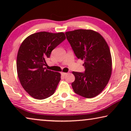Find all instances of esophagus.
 Segmentation results:
<instances>
[{
	"instance_id": "obj_1",
	"label": "esophagus",
	"mask_w": 131,
	"mask_h": 131,
	"mask_svg": "<svg viewBox=\"0 0 131 131\" xmlns=\"http://www.w3.org/2000/svg\"><path fill=\"white\" fill-rule=\"evenodd\" d=\"M61 74L62 75V76H66V75H67V73H63V72H62L61 73Z\"/></svg>"
}]
</instances>
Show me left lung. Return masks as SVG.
I'll list each match as a JSON object with an SVG mask.
<instances>
[{
    "instance_id": "8db88e82",
    "label": "left lung",
    "mask_w": 131,
    "mask_h": 131,
    "mask_svg": "<svg viewBox=\"0 0 131 131\" xmlns=\"http://www.w3.org/2000/svg\"><path fill=\"white\" fill-rule=\"evenodd\" d=\"M66 37L78 59L84 60V73H72L71 83L76 94L85 98L97 96L105 88L112 74V61L106 41L92 30H75L66 32Z\"/></svg>"
}]
</instances>
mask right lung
<instances>
[{"label":"right lung","instance_id":"right-lung-1","mask_svg":"<svg viewBox=\"0 0 131 131\" xmlns=\"http://www.w3.org/2000/svg\"><path fill=\"white\" fill-rule=\"evenodd\" d=\"M66 39L64 33L42 31L28 36L21 43L17 58L19 82L34 98L43 100L54 94L61 74L44 67L51 52Z\"/></svg>","mask_w":131,"mask_h":131}]
</instances>
